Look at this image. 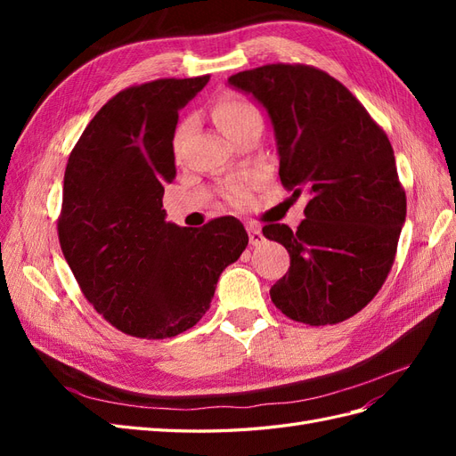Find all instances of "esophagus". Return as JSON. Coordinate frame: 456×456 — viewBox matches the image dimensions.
I'll list each match as a JSON object with an SVG mask.
<instances>
[{"label":"esophagus","mask_w":456,"mask_h":456,"mask_svg":"<svg viewBox=\"0 0 456 456\" xmlns=\"http://www.w3.org/2000/svg\"><path fill=\"white\" fill-rule=\"evenodd\" d=\"M245 228H247V233H249V243L253 247H258V245L265 243V236H262V232H260V228L256 224L249 223Z\"/></svg>","instance_id":"34e87169"}]
</instances>
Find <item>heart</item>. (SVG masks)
<instances>
[{
  "label": "heart",
  "instance_id": "heart-1",
  "mask_svg": "<svg viewBox=\"0 0 456 456\" xmlns=\"http://www.w3.org/2000/svg\"><path fill=\"white\" fill-rule=\"evenodd\" d=\"M211 114H213L215 126L230 141L236 139L240 133H243L247 129L260 127V114H258L256 106L236 94H224V96H220V99H216L213 104ZM186 129H188V121H184L183 126L178 127L176 136H175V146L181 144ZM243 200H245V190L243 188L233 190L232 201L241 203Z\"/></svg>",
  "mask_w": 456,
  "mask_h": 456
}]
</instances>
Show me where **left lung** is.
Here are the masks:
<instances>
[{
	"label": "left lung",
	"instance_id": "8db88e82",
	"mask_svg": "<svg viewBox=\"0 0 456 456\" xmlns=\"http://www.w3.org/2000/svg\"><path fill=\"white\" fill-rule=\"evenodd\" d=\"M270 118L280 178L305 194L297 230L266 224L291 266L270 289L287 317L333 325L365 308L388 278L407 215L394 150L340 81L305 64H266L228 77Z\"/></svg>",
	"mask_w": 456,
	"mask_h": 456
}]
</instances>
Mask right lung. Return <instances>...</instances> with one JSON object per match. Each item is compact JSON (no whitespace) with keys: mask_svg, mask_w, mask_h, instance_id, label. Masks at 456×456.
Masks as SVG:
<instances>
[{"mask_svg":"<svg viewBox=\"0 0 456 456\" xmlns=\"http://www.w3.org/2000/svg\"><path fill=\"white\" fill-rule=\"evenodd\" d=\"M209 76L156 79L110 99L68 158L59 218L62 255L106 322L139 338H171L209 310L223 270L249 236L233 216L201 228L167 223L178 110Z\"/></svg>","mask_w":456,"mask_h":456,"instance_id":"add662e5","label":"right lung"}]
</instances>
